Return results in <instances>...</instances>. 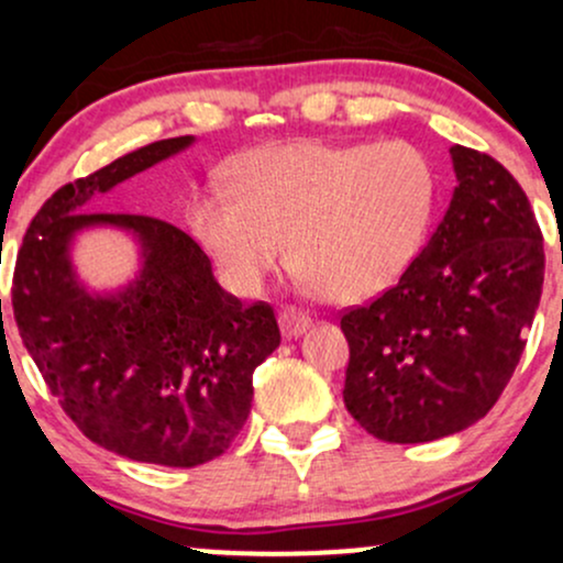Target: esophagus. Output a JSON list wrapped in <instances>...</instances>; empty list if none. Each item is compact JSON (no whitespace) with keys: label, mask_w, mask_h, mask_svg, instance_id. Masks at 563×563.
<instances>
[{"label":"esophagus","mask_w":563,"mask_h":563,"mask_svg":"<svg viewBox=\"0 0 563 563\" xmlns=\"http://www.w3.org/2000/svg\"><path fill=\"white\" fill-rule=\"evenodd\" d=\"M277 322H280L283 339H296V335H301L309 325H312L309 314H303V312H299V309H294V307L283 309V312L277 314Z\"/></svg>","instance_id":"1"}]
</instances>
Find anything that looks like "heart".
<instances>
[{
	"mask_svg": "<svg viewBox=\"0 0 563 563\" xmlns=\"http://www.w3.org/2000/svg\"><path fill=\"white\" fill-rule=\"evenodd\" d=\"M434 203V166L410 142H280L238 158L232 190L192 200L190 228L243 294L286 264L290 241L309 288L357 303L405 275Z\"/></svg>",
	"mask_w": 563,
	"mask_h": 563,
	"instance_id": "1",
	"label": "heart"
}]
</instances>
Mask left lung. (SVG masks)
I'll return each instance as SVG.
<instances>
[{
  "mask_svg": "<svg viewBox=\"0 0 563 563\" xmlns=\"http://www.w3.org/2000/svg\"><path fill=\"white\" fill-rule=\"evenodd\" d=\"M457 187L397 286L341 318L344 405L367 434L416 444L489 412L519 365L545 275L527 192L493 156L450 147Z\"/></svg>",
  "mask_w": 563,
  "mask_h": 563,
  "instance_id": "1",
  "label": "left lung"
}]
</instances>
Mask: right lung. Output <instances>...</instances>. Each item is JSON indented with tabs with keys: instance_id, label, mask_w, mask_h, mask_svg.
I'll use <instances>...</instances> for the list:
<instances>
[{
	"instance_id": "1",
	"label": "right lung",
	"mask_w": 563,
	"mask_h": 563,
	"mask_svg": "<svg viewBox=\"0 0 563 563\" xmlns=\"http://www.w3.org/2000/svg\"><path fill=\"white\" fill-rule=\"evenodd\" d=\"M192 145L158 140L63 185L25 232L12 275V312L29 354L66 416L129 461L192 468L243 429L254 371L280 344L267 301L222 290L187 232L142 214L84 206ZM87 227H119L141 243V275L115 295H89L69 262ZM2 303V301H0Z\"/></svg>"
}]
</instances>
